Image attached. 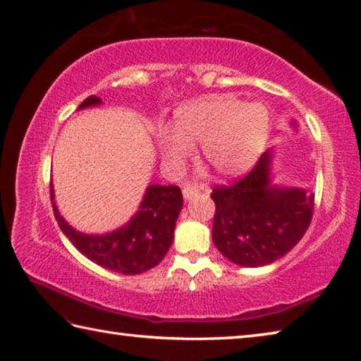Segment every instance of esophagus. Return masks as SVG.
Instances as JSON below:
<instances>
[{
	"label": "esophagus",
	"instance_id": "34e87169",
	"mask_svg": "<svg viewBox=\"0 0 361 361\" xmlns=\"http://www.w3.org/2000/svg\"><path fill=\"white\" fill-rule=\"evenodd\" d=\"M197 192H199V189H197V188H194V186H191V185L183 188V197H185L186 200H189V199H192V197H194V195H195V194H197Z\"/></svg>",
	"mask_w": 361,
	"mask_h": 361
}]
</instances>
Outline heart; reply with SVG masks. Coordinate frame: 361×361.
Instances as JSON below:
<instances>
[{
    "label": "heart",
    "instance_id": "b5f03b06",
    "mask_svg": "<svg viewBox=\"0 0 361 361\" xmlns=\"http://www.w3.org/2000/svg\"><path fill=\"white\" fill-rule=\"evenodd\" d=\"M268 134L265 109L232 97L197 101L181 107L175 116V133L161 134L164 159L178 169L191 158L194 143L216 172L233 176L257 159Z\"/></svg>",
    "mask_w": 361,
    "mask_h": 361
}]
</instances>
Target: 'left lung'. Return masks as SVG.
Instances as JSON below:
<instances>
[{"instance_id": "8db88e82", "label": "left lung", "mask_w": 361, "mask_h": 361, "mask_svg": "<svg viewBox=\"0 0 361 361\" xmlns=\"http://www.w3.org/2000/svg\"><path fill=\"white\" fill-rule=\"evenodd\" d=\"M271 153L243 178L216 185L213 243L231 262L262 267L283 257L303 238L314 213V194L270 185Z\"/></svg>"}]
</instances>
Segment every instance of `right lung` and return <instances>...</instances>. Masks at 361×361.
<instances>
[{"label":"right lung","instance_id":"obj_1","mask_svg":"<svg viewBox=\"0 0 361 361\" xmlns=\"http://www.w3.org/2000/svg\"><path fill=\"white\" fill-rule=\"evenodd\" d=\"M101 99L90 96L78 109L96 106ZM50 197L54 189L50 186ZM183 207L181 189L175 185L148 186L140 212L120 231L107 235H83L64 221L54 203V214L63 233L91 262L121 274L148 271L166 257L172 246L175 222Z\"/></svg>","mask_w":361,"mask_h":361}]
</instances>
